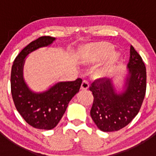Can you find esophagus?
<instances>
[{"mask_svg": "<svg viewBox=\"0 0 156 156\" xmlns=\"http://www.w3.org/2000/svg\"><path fill=\"white\" fill-rule=\"evenodd\" d=\"M88 87H89V82H88L87 81H86V80H84V81H82V83H81V89L87 90L88 89Z\"/></svg>", "mask_w": 156, "mask_h": 156, "instance_id": "1", "label": "esophagus"}]
</instances>
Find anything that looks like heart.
<instances>
[{
  "instance_id": "b5f03b06",
  "label": "heart",
  "mask_w": 156,
  "mask_h": 156,
  "mask_svg": "<svg viewBox=\"0 0 156 156\" xmlns=\"http://www.w3.org/2000/svg\"><path fill=\"white\" fill-rule=\"evenodd\" d=\"M112 46L108 44L103 43V44H99L95 45L94 48H92V51L90 52L89 56L86 58V62H97L100 59H103V58L106 57L108 56L110 52L112 50ZM118 57V53H115V52H112L110 54V58H109V63L105 67L104 69L102 70V73L108 72L112 67V64L113 62L116 60Z\"/></svg>"
}]
</instances>
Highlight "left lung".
<instances>
[{
	"label": "left lung",
	"instance_id": "8db88e82",
	"mask_svg": "<svg viewBox=\"0 0 156 156\" xmlns=\"http://www.w3.org/2000/svg\"><path fill=\"white\" fill-rule=\"evenodd\" d=\"M128 75L123 92L117 94L112 80L99 78L90 87L94 96L90 116L100 130L117 131L138 114L146 90V69L139 53L130 46Z\"/></svg>",
	"mask_w": 156,
	"mask_h": 156
}]
</instances>
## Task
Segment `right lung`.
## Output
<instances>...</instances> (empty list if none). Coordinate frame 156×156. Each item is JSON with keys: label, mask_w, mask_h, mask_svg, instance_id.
Returning a JSON list of instances; mask_svg holds the SVG:
<instances>
[{"label": "right lung", "mask_w": 156, "mask_h": 156, "mask_svg": "<svg viewBox=\"0 0 156 156\" xmlns=\"http://www.w3.org/2000/svg\"><path fill=\"white\" fill-rule=\"evenodd\" d=\"M55 39L42 36L31 41L16 57L11 69V94L17 111L29 125L43 130L57 125L82 83L81 78L61 81L42 93L32 92L26 84L23 72L25 58L34 50L51 44Z\"/></svg>", "instance_id": "1"}]
</instances>
